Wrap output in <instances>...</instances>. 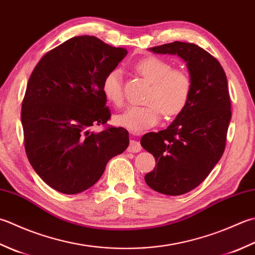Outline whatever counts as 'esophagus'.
<instances>
[{"instance_id": "1", "label": "esophagus", "mask_w": 255, "mask_h": 255, "mask_svg": "<svg viewBox=\"0 0 255 255\" xmlns=\"http://www.w3.org/2000/svg\"><path fill=\"white\" fill-rule=\"evenodd\" d=\"M141 150V144L136 140H130L129 141V146L127 148L128 152H139Z\"/></svg>"}]
</instances>
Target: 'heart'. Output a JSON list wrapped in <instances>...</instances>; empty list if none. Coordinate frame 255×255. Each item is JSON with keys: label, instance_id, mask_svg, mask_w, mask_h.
<instances>
[{"label": "heart", "instance_id": "obj_1", "mask_svg": "<svg viewBox=\"0 0 255 255\" xmlns=\"http://www.w3.org/2000/svg\"><path fill=\"white\" fill-rule=\"evenodd\" d=\"M137 74L150 83L146 96V105L129 106L115 117L118 126L131 132H141L160 122L162 113L167 117L180 114L190 101L192 81L187 72L172 68V65L156 56H148L134 63ZM105 98L115 106L124 102V87L121 71H109L102 82Z\"/></svg>", "mask_w": 255, "mask_h": 255}]
</instances>
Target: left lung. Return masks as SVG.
<instances>
[{
	"instance_id": "8db88e82",
	"label": "left lung",
	"mask_w": 255,
	"mask_h": 255,
	"mask_svg": "<svg viewBox=\"0 0 255 255\" xmlns=\"http://www.w3.org/2000/svg\"><path fill=\"white\" fill-rule=\"evenodd\" d=\"M150 49L180 56L192 81L190 101L174 122L140 140L157 162L144 181L157 192L181 196L209 176L226 149L231 119L228 81L218 59L196 44L173 42Z\"/></svg>"
}]
</instances>
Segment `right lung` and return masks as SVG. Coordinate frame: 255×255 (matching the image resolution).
Instances as JSON below:
<instances>
[{
    "instance_id": "right-lung-1",
    "label": "right lung",
    "mask_w": 255,
    "mask_h": 255,
    "mask_svg": "<svg viewBox=\"0 0 255 255\" xmlns=\"http://www.w3.org/2000/svg\"><path fill=\"white\" fill-rule=\"evenodd\" d=\"M126 55V48L85 35L51 49L33 69L22 102L24 147L34 170L54 190H87L128 147L123 127L90 130L111 119L102 82Z\"/></svg>"
}]
</instances>
